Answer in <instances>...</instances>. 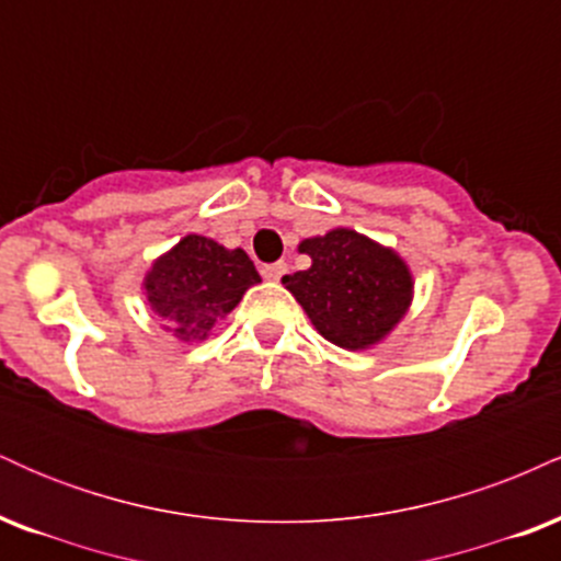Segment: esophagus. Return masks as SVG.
Listing matches in <instances>:
<instances>
[{
    "instance_id": "34e87169",
    "label": "esophagus",
    "mask_w": 561,
    "mask_h": 561,
    "mask_svg": "<svg viewBox=\"0 0 561 561\" xmlns=\"http://www.w3.org/2000/svg\"><path fill=\"white\" fill-rule=\"evenodd\" d=\"M261 274H263V279H268V282H279L282 276L287 274V263H285V261L268 263V266H263V268H261Z\"/></svg>"
}]
</instances>
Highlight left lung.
I'll use <instances>...</instances> for the list:
<instances>
[{
	"label": "left lung",
	"instance_id": "8db88e82",
	"mask_svg": "<svg viewBox=\"0 0 561 561\" xmlns=\"http://www.w3.org/2000/svg\"><path fill=\"white\" fill-rule=\"evenodd\" d=\"M311 268L282 276L313 330L345 351L390 337L414 300V274L396 250L356 229L334 227L298 244Z\"/></svg>",
	"mask_w": 561,
	"mask_h": 561
}]
</instances>
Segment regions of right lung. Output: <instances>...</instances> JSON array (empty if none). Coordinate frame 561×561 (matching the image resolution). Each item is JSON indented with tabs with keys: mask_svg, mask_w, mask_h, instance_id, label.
Wrapping results in <instances>:
<instances>
[{
	"mask_svg": "<svg viewBox=\"0 0 561 561\" xmlns=\"http://www.w3.org/2000/svg\"><path fill=\"white\" fill-rule=\"evenodd\" d=\"M261 274L242 248L229 250L203 234H186L158 255L141 279V295L160 330L179 343H203Z\"/></svg>",
	"mask_w": 561,
	"mask_h": 561,
	"instance_id": "obj_1",
	"label": "right lung"
}]
</instances>
